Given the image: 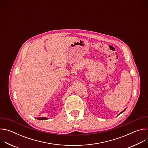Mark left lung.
I'll list each match as a JSON object with an SVG mask.
<instances>
[{
  "mask_svg": "<svg viewBox=\"0 0 148 148\" xmlns=\"http://www.w3.org/2000/svg\"><path fill=\"white\" fill-rule=\"evenodd\" d=\"M125 110H123V111H122V112H121V113H120V114H121V113H122V112H124V111H125Z\"/></svg>",
  "mask_w": 148,
  "mask_h": 148,
  "instance_id": "8db88e82",
  "label": "left lung"
}]
</instances>
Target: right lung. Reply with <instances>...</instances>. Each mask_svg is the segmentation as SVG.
Instances as JSON below:
<instances>
[{
	"mask_svg": "<svg viewBox=\"0 0 148 148\" xmlns=\"http://www.w3.org/2000/svg\"><path fill=\"white\" fill-rule=\"evenodd\" d=\"M38 120H45V119H48L49 118L47 117H40V118H37Z\"/></svg>",
	"mask_w": 148,
	"mask_h": 148,
	"instance_id": "obj_1",
	"label": "right lung"
}]
</instances>
